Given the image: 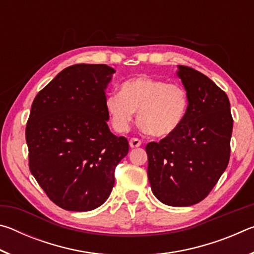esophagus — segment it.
I'll use <instances>...</instances> for the list:
<instances>
[{
  "label": "esophagus",
  "mask_w": 254,
  "mask_h": 254,
  "mask_svg": "<svg viewBox=\"0 0 254 254\" xmlns=\"http://www.w3.org/2000/svg\"><path fill=\"white\" fill-rule=\"evenodd\" d=\"M141 140L137 139V137H132V139H130V147L131 148H137L140 147L141 145Z\"/></svg>",
  "instance_id": "obj_1"
}]
</instances>
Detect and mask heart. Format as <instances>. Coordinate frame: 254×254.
Instances as JSON below:
<instances>
[{"label":"heart","mask_w":254,"mask_h":254,"mask_svg":"<svg viewBox=\"0 0 254 254\" xmlns=\"http://www.w3.org/2000/svg\"><path fill=\"white\" fill-rule=\"evenodd\" d=\"M105 107L118 132L123 133L130 128L137 111L142 131L166 137L177 132L184 124L189 97L180 84L139 76L124 81L120 94L107 96Z\"/></svg>","instance_id":"obj_1"}]
</instances>
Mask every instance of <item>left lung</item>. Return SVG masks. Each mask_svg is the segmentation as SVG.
Returning <instances> with one entry per match:
<instances>
[{
    "mask_svg": "<svg viewBox=\"0 0 254 254\" xmlns=\"http://www.w3.org/2000/svg\"><path fill=\"white\" fill-rule=\"evenodd\" d=\"M177 75L188 93L186 120L177 132L145 147L153 195L169 206H191L209 194L230 160V101L207 76L187 66Z\"/></svg>",
    "mask_w": 254,
    "mask_h": 254,
    "instance_id": "left-lung-1",
    "label": "left lung"
}]
</instances>
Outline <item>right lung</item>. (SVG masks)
I'll list each match as a JSON object with an SVG mask.
<instances>
[{"label": "right lung", "mask_w": 254, "mask_h": 254, "mask_svg": "<svg viewBox=\"0 0 254 254\" xmlns=\"http://www.w3.org/2000/svg\"><path fill=\"white\" fill-rule=\"evenodd\" d=\"M115 72L77 64L37 94L25 127L29 168L47 196L66 210L87 212L109 198L127 137L110 131L105 89Z\"/></svg>", "instance_id": "1"}]
</instances>
